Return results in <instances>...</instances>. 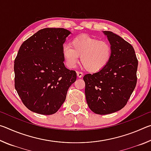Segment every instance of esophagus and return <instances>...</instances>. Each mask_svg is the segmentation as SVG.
<instances>
[{"label":"esophagus","mask_w":151,"mask_h":151,"mask_svg":"<svg viewBox=\"0 0 151 151\" xmlns=\"http://www.w3.org/2000/svg\"><path fill=\"white\" fill-rule=\"evenodd\" d=\"M76 75H77L78 78H81L82 76H83V73H81V72H77V73H76Z\"/></svg>","instance_id":"obj_1"}]
</instances>
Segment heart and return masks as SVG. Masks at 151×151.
I'll list each match as a JSON object with an SVG mask.
<instances>
[{
    "label": "heart",
    "mask_w": 151,
    "mask_h": 151,
    "mask_svg": "<svg viewBox=\"0 0 151 151\" xmlns=\"http://www.w3.org/2000/svg\"><path fill=\"white\" fill-rule=\"evenodd\" d=\"M63 56L66 65L74 68L79 62L92 73L100 72L108 65L112 56V47L105 40H100L87 35L73 39L70 45L63 47Z\"/></svg>",
    "instance_id": "1"
}]
</instances>
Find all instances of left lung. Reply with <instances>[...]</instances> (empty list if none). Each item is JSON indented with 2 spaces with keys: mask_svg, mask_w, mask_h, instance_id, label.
I'll return each instance as SVG.
<instances>
[{
  "mask_svg": "<svg viewBox=\"0 0 151 151\" xmlns=\"http://www.w3.org/2000/svg\"><path fill=\"white\" fill-rule=\"evenodd\" d=\"M103 33L112 47L111 60L100 72L83 77L86 103L98 114H111L123 108L137 81L138 60L132 46L112 32Z\"/></svg>",
  "mask_w": 151,
  "mask_h": 151,
  "instance_id": "obj_1",
  "label": "left lung"
}]
</instances>
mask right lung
<instances>
[{"mask_svg": "<svg viewBox=\"0 0 151 151\" xmlns=\"http://www.w3.org/2000/svg\"><path fill=\"white\" fill-rule=\"evenodd\" d=\"M70 34L63 28H45L22 43L14 60V86L23 104L36 113L55 114L76 79L66 68L63 44Z\"/></svg>", "mask_w": 151, "mask_h": 151, "instance_id": "1", "label": "right lung"}]
</instances>
